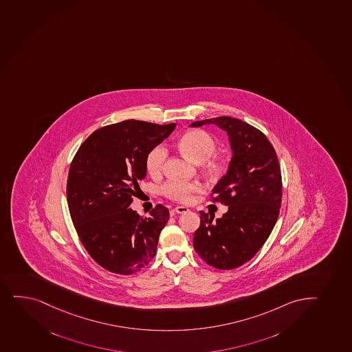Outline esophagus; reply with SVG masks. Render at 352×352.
Wrapping results in <instances>:
<instances>
[{"label":"esophagus","mask_w":352,"mask_h":352,"mask_svg":"<svg viewBox=\"0 0 352 352\" xmlns=\"http://www.w3.org/2000/svg\"><path fill=\"white\" fill-rule=\"evenodd\" d=\"M188 210H188L187 207H185V206H177L175 208H173L174 213L177 214L187 213Z\"/></svg>","instance_id":"1"}]
</instances>
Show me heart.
I'll return each instance as SVG.
<instances>
[{"mask_svg":"<svg viewBox=\"0 0 352 352\" xmlns=\"http://www.w3.org/2000/svg\"><path fill=\"white\" fill-rule=\"evenodd\" d=\"M179 148L187 158L197 164L206 162V170L210 175H220L225 170L226 164L221 158L209 159L217 151V144L212 135L204 130H192L186 132L179 140ZM167 151L164 146H155L148 152L145 160L147 173L151 175H159L164 170L166 162ZM201 190L198 182H168L162 186V194L164 197L174 201L187 202L192 194Z\"/></svg>","mask_w":352,"mask_h":352,"instance_id":"obj_1","label":"heart"}]
</instances>
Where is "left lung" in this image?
Instances as JSON below:
<instances>
[{
    "label": "left lung",
    "mask_w": 352,
    "mask_h": 352,
    "mask_svg": "<svg viewBox=\"0 0 352 352\" xmlns=\"http://www.w3.org/2000/svg\"><path fill=\"white\" fill-rule=\"evenodd\" d=\"M214 124L227 131L233 157L228 172L210 194L228 206L221 219L200 212L193 247L207 265L230 270L245 265L265 245L276 223L282 202V175L268 138L240 119L217 117L190 124Z\"/></svg>",
    "instance_id": "8db88e82"
}]
</instances>
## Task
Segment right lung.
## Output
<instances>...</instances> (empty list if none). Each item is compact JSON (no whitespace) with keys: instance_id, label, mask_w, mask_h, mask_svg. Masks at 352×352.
<instances>
[{"instance_id":"1","label":"right lung","mask_w":352,"mask_h":352,"mask_svg":"<svg viewBox=\"0 0 352 352\" xmlns=\"http://www.w3.org/2000/svg\"><path fill=\"white\" fill-rule=\"evenodd\" d=\"M174 127V122L135 119L111 124L89 135L72 159L67 182L70 217L89 255L111 273H137L155 255L168 210L158 204L144 217L129 206L146 177L147 154Z\"/></svg>"}]
</instances>
